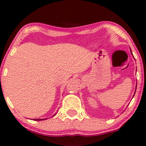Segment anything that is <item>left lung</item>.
Instances as JSON below:
<instances>
[{
    "instance_id": "8db88e82",
    "label": "left lung",
    "mask_w": 146,
    "mask_h": 146,
    "mask_svg": "<svg viewBox=\"0 0 146 146\" xmlns=\"http://www.w3.org/2000/svg\"><path fill=\"white\" fill-rule=\"evenodd\" d=\"M136 90H137V86H136V89H135V92H136ZM134 95H133V97H134Z\"/></svg>"
}]
</instances>
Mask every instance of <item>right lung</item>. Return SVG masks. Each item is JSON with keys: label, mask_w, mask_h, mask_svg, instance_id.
<instances>
[{"label": "right lung", "mask_w": 146, "mask_h": 146, "mask_svg": "<svg viewBox=\"0 0 146 146\" xmlns=\"http://www.w3.org/2000/svg\"><path fill=\"white\" fill-rule=\"evenodd\" d=\"M33 120H35V121H39V120H40V121H41V120H44V119H33Z\"/></svg>", "instance_id": "right-lung-1"}]
</instances>
